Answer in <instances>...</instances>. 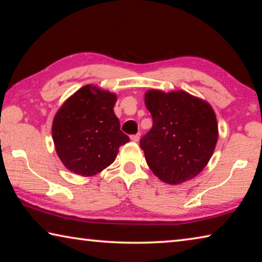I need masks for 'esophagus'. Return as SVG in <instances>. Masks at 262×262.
Wrapping results in <instances>:
<instances>
[{"instance_id": "1", "label": "esophagus", "mask_w": 262, "mask_h": 262, "mask_svg": "<svg viewBox=\"0 0 262 262\" xmlns=\"http://www.w3.org/2000/svg\"><path fill=\"white\" fill-rule=\"evenodd\" d=\"M140 133H137V134H135V135H132L130 136V140L133 141V142H139V140H140Z\"/></svg>"}]
</instances>
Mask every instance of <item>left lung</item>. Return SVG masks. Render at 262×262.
<instances>
[{"label": "left lung", "mask_w": 262, "mask_h": 262, "mask_svg": "<svg viewBox=\"0 0 262 262\" xmlns=\"http://www.w3.org/2000/svg\"><path fill=\"white\" fill-rule=\"evenodd\" d=\"M144 103L152 128L140 141L150 170L164 183L179 185L206 167L219 140L216 114L208 101L178 90H149Z\"/></svg>", "instance_id": "8db88e82"}]
</instances>
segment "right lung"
I'll return each mask as SVG.
<instances>
[{"label":"right lung","mask_w":262,"mask_h":262,"mask_svg":"<svg viewBox=\"0 0 262 262\" xmlns=\"http://www.w3.org/2000/svg\"><path fill=\"white\" fill-rule=\"evenodd\" d=\"M117 95L83 86L62 104L52 123V137L62 164L73 173L91 177L115 161L129 137L114 114Z\"/></svg>","instance_id":"obj_1"}]
</instances>
